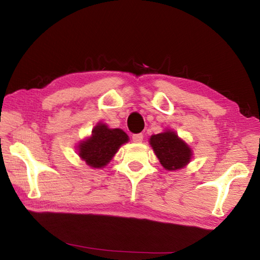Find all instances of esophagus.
Listing matches in <instances>:
<instances>
[{
  "label": "esophagus",
  "mask_w": 260,
  "mask_h": 260,
  "mask_svg": "<svg viewBox=\"0 0 260 260\" xmlns=\"http://www.w3.org/2000/svg\"><path fill=\"white\" fill-rule=\"evenodd\" d=\"M132 140H133V142L135 143H141L143 140V135L142 134H134L132 136Z\"/></svg>",
  "instance_id": "1"
}]
</instances>
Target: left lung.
I'll return each instance as SVG.
<instances>
[{
  "label": "left lung",
  "mask_w": 260,
  "mask_h": 260,
  "mask_svg": "<svg viewBox=\"0 0 260 260\" xmlns=\"http://www.w3.org/2000/svg\"><path fill=\"white\" fill-rule=\"evenodd\" d=\"M149 142L165 170L175 171L182 169L192 157L190 147L171 129L151 135Z\"/></svg>",
  "instance_id": "left-lung-1"
}]
</instances>
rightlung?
<instances>
[{"instance_id":"add662e5","label":"right lung","mask_w":260,"mask_h":260,"mask_svg":"<svg viewBox=\"0 0 260 260\" xmlns=\"http://www.w3.org/2000/svg\"><path fill=\"white\" fill-rule=\"evenodd\" d=\"M126 142H128V135L124 131L109 128L100 122L94 127L91 136L79 143L78 153L87 165L93 169H102Z\"/></svg>"}]
</instances>
